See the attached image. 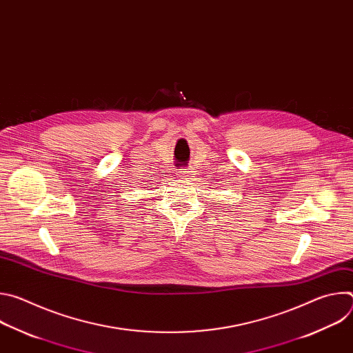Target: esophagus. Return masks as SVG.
Listing matches in <instances>:
<instances>
[{"label":"esophagus","mask_w":353,"mask_h":353,"mask_svg":"<svg viewBox=\"0 0 353 353\" xmlns=\"http://www.w3.org/2000/svg\"><path fill=\"white\" fill-rule=\"evenodd\" d=\"M177 174H179V177H188V172H184V170L177 172Z\"/></svg>","instance_id":"esophagus-1"}]
</instances>
